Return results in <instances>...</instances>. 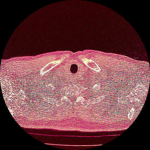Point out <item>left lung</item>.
Segmentation results:
<instances>
[{"label":"left lung","instance_id":"left-lung-1","mask_svg":"<svg viewBox=\"0 0 150 150\" xmlns=\"http://www.w3.org/2000/svg\"><path fill=\"white\" fill-rule=\"evenodd\" d=\"M89 87H90V86H89ZM92 90H93V89H92ZM90 92H91V94H89V95L92 96V97H93V96H94V93L97 92H93V91H90ZM98 92H99V91H98ZM96 94V95H97V96L98 95L97 94Z\"/></svg>","mask_w":150,"mask_h":150}]
</instances>
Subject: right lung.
Segmentation results:
<instances>
[{"instance_id": "obj_1", "label": "right lung", "mask_w": 150, "mask_h": 150, "mask_svg": "<svg viewBox=\"0 0 150 150\" xmlns=\"http://www.w3.org/2000/svg\"><path fill=\"white\" fill-rule=\"evenodd\" d=\"M50 81V80H49ZM52 84V87L50 86L47 87V84L48 83V82H47V83L45 84L44 85V87L43 88V94L44 93V95L46 97H47V98H53V96H56L58 94V93L61 91V87H60V84H58V82L56 80H53L50 81Z\"/></svg>"}]
</instances>
